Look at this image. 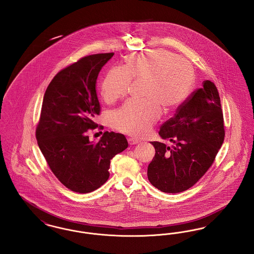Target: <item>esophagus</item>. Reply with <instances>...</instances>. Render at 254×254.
<instances>
[{
	"instance_id": "1",
	"label": "esophagus",
	"mask_w": 254,
	"mask_h": 254,
	"mask_svg": "<svg viewBox=\"0 0 254 254\" xmlns=\"http://www.w3.org/2000/svg\"><path fill=\"white\" fill-rule=\"evenodd\" d=\"M128 144L129 145H136V144H138L139 143V140H137V139H135V138H128Z\"/></svg>"
}]
</instances>
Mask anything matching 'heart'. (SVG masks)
Returning <instances> with one entry per match:
<instances>
[{
	"mask_svg": "<svg viewBox=\"0 0 254 254\" xmlns=\"http://www.w3.org/2000/svg\"><path fill=\"white\" fill-rule=\"evenodd\" d=\"M131 80L145 81L144 102L128 101L112 114V127L121 132L142 137L160 117V109H177L190 94L194 71L190 63L165 49L130 55L124 66L110 68L105 75L101 94L111 104L125 96Z\"/></svg>",
	"mask_w": 254,
	"mask_h": 254,
	"instance_id": "heart-1",
	"label": "heart"
}]
</instances>
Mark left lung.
Listing matches in <instances>:
<instances>
[{"mask_svg": "<svg viewBox=\"0 0 254 254\" xmlns=\"http://www.w3.org/2000/svg\"><path fill=\"white\" fill-rule=\"evenodd\" d=\"M164 140L150 142L155 156L147 168V178L159 190L178 193L199 181L213 164L225 138L224 117L217 87L203 82L165 122L159 131Z\"/></svg>", "mask_w": 254, "mask_h": 254, "instance_id": "obj_1", "label": "left lung"}]
</instances>
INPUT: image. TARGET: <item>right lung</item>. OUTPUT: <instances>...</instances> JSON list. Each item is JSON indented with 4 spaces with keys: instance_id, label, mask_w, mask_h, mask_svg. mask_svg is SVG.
I'll return each instance as SVG.
<instances>
[{
    "instance_id": "1",
    "label": "right lung",
    "mask_w": 254,
    "mask_h": 254,
    "mask_svg": "<svg viewBox=\"0 0 254 254\" xmlns=\"http://www.w3.org/2000/svg\"><path fill=\"white\" fill-rule=\"evenodd\" d=\"M113 55L85 56L62 69L43 100L36 127L38 145L49 169L74 192L88 193L103 186L109 179L110 160L128 145L121 133L106 131L96 144L86 135L88 129L98 127L93 121L101 111L97 78Z\"/></svg>"
}]
</instances>
